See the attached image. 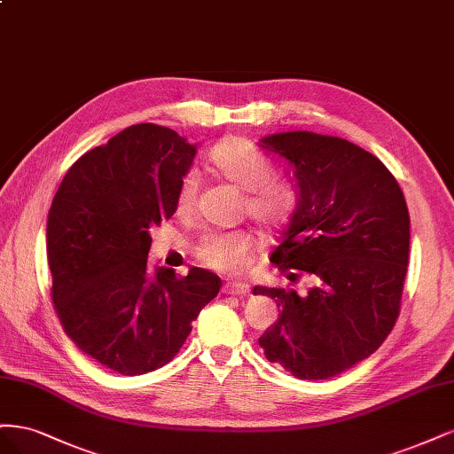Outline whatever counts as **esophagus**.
<instances>
[{
  "instance_id": "1",
  "label": "esophagus",
  "mask_w": 454,
  "mask_h": 454,
  "mask_svg": "<svg viewBox=\"0 0 454 454\" xmlns=\"http://www.w3.org/2000/svg\"><path fill=\"white\" fill-rule=\"evenodd\" d=\"M226 294H236V296H243L248 292V285L245 281H230L224 285L223 288Z\"/></svg>"
}]
</instances>
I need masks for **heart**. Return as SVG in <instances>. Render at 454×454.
<instances>
[{"label":"heart","mask_w":454,"mask_h":454,"mask_svg":"<svg viewBox=\"0 0 454 454\" xmlns=\"http://www.w3.org/2000/svg\"><path fill=\"white\" fill-rule=\"evenodd\" d=\"M213 171L224 181L245 190V207L256 223L268 228L283 224L292 207L294 192L273 179V166L254 143L230 137L213 147L209 154ZM196 177L188 173L177 192V211L188 213L194 206ZM254 238L247 230L207 233L196 245V256L203 266L216 271H243L251 266Z\"/></svg>","instance_id":"heart-1"}]
</instances>
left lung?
I'll list each match as a JSON object with an SVG mask.
<instances>
[{
  "mask_svg": "<svg viewBox=\"0 0 454 454\" xmlns=\"http://www.w3.org/2000/svg\"><path fill=\"white\" fill-rule=\"evenodd\" d=\"M260 147L286 160L296 207L271 262L307 292L254 286L279 318L258 340L298 379H330L373 355L394 328L409 260V211L385 164L358 145L283 131Z\"/></svg>",
  "mask_w": 454,
  "mask_h": 454,
  "instance_id": "1",
  "label": "left lung"
}]
</instances>
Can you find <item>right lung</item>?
<instances>
[{
    "label": "right lung",
    "instance_id": "obj_1",
    "mask_svg": "<svg viewBox=\"0 0 454 454\" xmlns=\"http://www.w3.org/2000/svg\"><path fill=\"white\" fill-rule=\"evenodd\" d=\"M198 145L156 124L122 129L69 168L47 221L52 301L82 353L122 375L162 368L221 279L147 268L151 228L177 211Z\"/></svg>",
    "mask_w": 454,
    "mask_h": 454
}]
</instances>
